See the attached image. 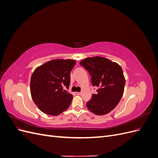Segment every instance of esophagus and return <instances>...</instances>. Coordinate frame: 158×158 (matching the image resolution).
<instances>
[{
	"label": "esophagus",
	"instance_id": "obj_1",
	"mask_svg": "<svg viewBox=\"0 0 158 158\" xmlns=\"http://www.w3.org/2000/svg\"><path fill=\"white\" fill-rule=\"evenodd\" d=\"M76 94H77V95H80V94H81V92H76Z\"/></svg>",
	"mask_w": 158,
	"mask_h": 158
}]
</instances>
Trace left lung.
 Wrapping results in <instances>:
<instances>
[{"mask_svg":"<svg viewBox=\"0 0 158 158\" xmlns=\"http://www.w3.org/2000/svg\"><path fill=\"white\" fill-rule=\"evenodd\" d=\"M80 64L88 71L97 94L86 103L91 112L98 115L106 114L115 107L123 96L125 79L117 63L101 56L85 59Z\"/></svg>","mask_w":158,"mask_h":158,"instance_id":"1","label":"left lung"}]
</instances>
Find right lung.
<instances>
[{
    "label": "right lung",
    "mask_w": 158,
    "mask_h": 158,
    "mask_svg": "<svg viewBox=\"0 0 158 158\" xmlns=\"http://www.w3.org/2000/svg\"><path fill=\"white\" fill-rule=\"evenodd\" d=\"M75 64L74 60L55 59L33 72L30 92L33 102L42 112L58 115L69 107L73 96L63 88L69 89L70 72Z\"/></svg>",
    "instance_id": "right-lung-1"
}]
</instances>
